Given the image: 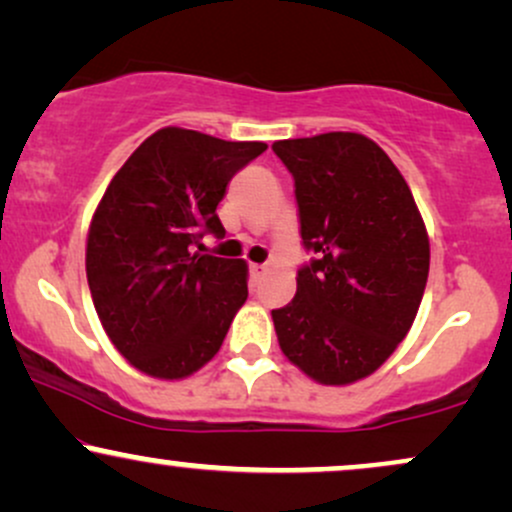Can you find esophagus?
Returning <instances> with one entry per match:
<instances>
[{
    "label": "esophagus",
    "instance_id": "34e87169",
    "mask_svg": "<svg viewBox=\"0 0 512 512\" xmlns=\"http://www.w3.org/2000/svg\"><path fill=\"white\" fill-rule=\"evenodd\" d=\"M267 272V264H255L252 262L250 264V274H252V279H260V276Z\"/></svg>",
    "mask_w": 512,
    "mask_h": 512
}]
</instances>
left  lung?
<instances>
[{
  "mask_svg": "<svg viewBox=\"0 0 512 512\" xmlns=\"http://www.w3.org/2000/svg\"><path fill=\"white\" fill-rule=\"evenodd\" d=\"M296 182L305 250L296 296L272 310L279 346L322 385L375 373L407 337L424 298L428 233L390 156L356 132L272 144Z\"/></svg>",
  "mask_w": 512,
  "mask_h": 512,
  "instance_id": "8db88e82",
  "label": "left lung"
}]
</instances>
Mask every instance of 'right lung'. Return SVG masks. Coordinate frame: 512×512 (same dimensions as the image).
<instances>
[{
    "label": "right lung",
    "instance_id": "obj_1",
    "mask_svg": "<svg viewBox=\"0 0 512 512\" xmlns=\"http://www.w3.org/2000/svg\"><path fill=\"white\" fill-rule=\"evenodd\" d=\"M264 142L163 127L110 180L86 240V279L115 349L151 378L180 380L221 349L248 298V264L192 252L223 238L216 207Z\"/></svg>",
    "mask_w": 512,
    "mask_h": 512
}]
</instances>
